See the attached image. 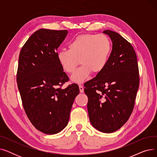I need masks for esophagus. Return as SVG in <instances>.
Segmentation results:
<instances>
[{
    "mask_svg": "<svg viewBox=\"0 0 157 157\" xmlns=\"http://www.w3.org/2000/svg\"><path fill=\"white\" fill-rule=\"evenodd\" d=\"M79 91L80 93H83L84 92V88L81 85H79Z\"/></svg>",
    "mask_w": 157,
    "mask_h": 157,
    "instance_id": "34e87169",
    "label": "esophagus"
}]
</instances>
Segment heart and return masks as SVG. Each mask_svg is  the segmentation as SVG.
<instances>
[{"label": "heart", "instance_id": "1", "mask_svg": "<svg viewBox=\"0 0 157 157\" xmlns=\"http://www.w3.org/2000/svg\"><path fill=\"white\" fill-rule=\"evenodd\" d=\"M69 49H62L57 53L63 70L71 74L75 71L79 60L82 64L72 76L73 81L83 82L90 72L98 73L108 63L111 51V42L104 34H86L78 36L69 44Z\"/></svg>", "mask_w": 157, "mask_h": 157}]
</instances>
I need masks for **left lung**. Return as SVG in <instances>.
Returning <instances> with one entry per match:
<instances>
[{
  "mask_svg": "<svg viewBox=\"0 0 157 157\" xmlns=\"http://www.w3.org/2000/svg\"><path fill=\"white\" fill-rule=\"evenodd\" d=\"M113 49L105 67L85 83L90 121L98 130L111 133L120 128L132 113L139 86L137 55L131 44L118 33L106 30Z\"/></svg>",
  "mask_w": 157,
  "mask_h": 157,
  "instance_id": "left-lung-1",
  "label": "left lung"
}]
</instances>
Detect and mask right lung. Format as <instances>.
Listing matches in <instances>:
<instances>
[{"label": "right lung", "instance_id": "1", "mask_svg": "<svg viewBox=\"0 0 157 157\" xmlns=\"http://www.w3.org/2000/svg\"><path fill=\"white\" fill-rule=\"evenodd\" d=\"M67 30L41 29L23 46L17 71L18 88L27 117L46 134L59 133L67 126L77 84L62 89L69 77L57 59V49L67 35Z\"/></svg>", "mask_w": 157, "mask_h": 157}]
</instances>
